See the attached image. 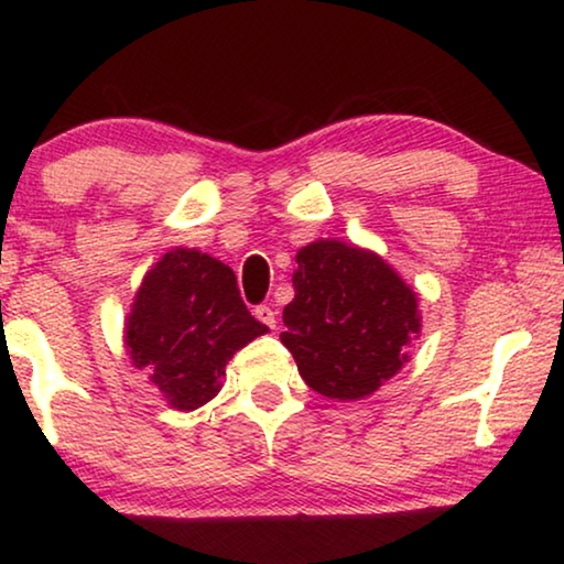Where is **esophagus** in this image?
Instances as JSON below:
<instances>
[{
    "label": "esophagus",
    "instance_id": "esophagus-1",
    "mask_svg": "<svg viewBox=\"0 0 564 564\" xmlns=\"http://www.w3.org/2000/svg\"><path fill=\"white\" fill-rule=\"evenodd\" d=\"M253 315H257V321H261V323H264V326H269V328L276 326V313H274V307L259 305L257 311H253Z\"/></svg>",
    "mask_w": 564,
    "mask_h": 564
}]
</instances>
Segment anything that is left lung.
I'll list each match as a JSON object with an SVG mask.
<instances>
[{"label":"left lung","instance_id":"8db88e82","mask_svg":"<svg viewBox=\"0 0 564 564\" xmlns=\"http://www.w3.org/2000/svg\"><path fill=\"white\" fill-rule=\"evenodd\" d=\"M292 288L280 338L315 392L361 400L400 372L421 313L388 261L344 241H315L297 251Z\"/></svg>","mask_w":564,"mask_h":564}]
</instances>
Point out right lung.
I'll use <instances>...</instances> for the list:
<instances>
[{
  "label": "right lung",
  "instance_id": "1",
  "mask_svg": "<svg viewBox=\"0 0 564 564\" xmlns=\"http://www.w3.org/2000/svg\"><path fill=\"white\" fill-rule=\"evenodd\" d=\"M267 330L246 311L234 269L197 249H174L143 276L126 346L169 405L195 411L220 392L228 359Z\"/></svg>",
  "mask_w": 564,
  "mask_h": 564
}]
</instances>
